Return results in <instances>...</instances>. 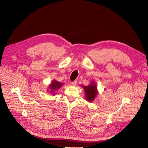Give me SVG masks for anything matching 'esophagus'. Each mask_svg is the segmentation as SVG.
Here are the masks:
<instances>
[{
    "instance_id": "obj_1",
    "label": "esophagus",
    "mask_w": 148,
    "mask_h": 148,
    "mask_svg": "<svg viewBox=\"0 0 148 148\" xmlns=\"http://www.w3.org/2000/svg\"><path fill=\"white\" fill-rule=\"evenodd\" d=\"M77 81L76 80H75V81H73L71 82V84H72L73 86H77Z\"/></svg>"
}]
</instances>
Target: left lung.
Listing matches in <instances>:
<instances>
[{
  "label": "left lung",
  "mask_w": 148,
  "mask_h": 148,
  "mask_svg": "<svg viewBox=\"0 0 148 148\" xmlns=\"http://www.w3.org/2000/svg\"><path fill=\"white\" fill-rule=\"evenodd\" d=\"M84 91H85L86 98L88 102H92L95 99L97 94V88L95 83L92 82L91 84L88 86H82Z\"/></svg>",
  "instance_id": "8db88e82"
}]
</instances>
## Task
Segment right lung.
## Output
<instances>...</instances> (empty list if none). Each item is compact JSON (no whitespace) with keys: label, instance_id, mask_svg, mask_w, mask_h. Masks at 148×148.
I'll return each instance as SVG.
<instances>
[{"label":"right lung","instance_id":"add662e5","mask_svg":"<svg viewBox=\"0 0 148 148\" xmlns=\"http://www.w3.org/2000/svg\"><path fill=\"white\" fill-rule=\"evenodd\" d=\"M62 85L63 84L62 83H60L57 81H56V80L53 81L49 86V88L51 90L50 93H52V94L54 95L55 94V93H54V90H58L61 87Z\"/></svg>","mask_w":148,"mask_h":148}]
</instances>
